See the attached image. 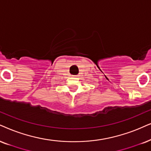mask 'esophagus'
<instances>
[{
	"instance_id": "esophagus-1",
	"label": "esophagus",
	"mask_w": 151,
	"mask_h": 151,
	"mask_svg": "<svg viewBox=\"0 0 151 151\" xmlns=\"http://www.w3.org/2000/svg\"><path fill=\"white\" fill-rule=\"evenodd\" d=\"M73 77H78V76H77V75H75V76H73Z\"/></svg>"
}]
</instances>
